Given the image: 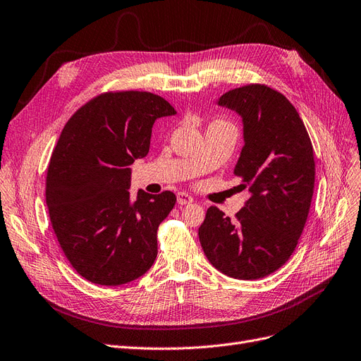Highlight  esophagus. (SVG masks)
Wrapping results in <instances>:
<instances>
[{
    "instance_id": "obj_1",
    "label": "esophagus",
    "mask_w": 361,
    "mask_h": 361,
    "mask_svg": "<svg viewBox=\"0 0 361 361\" xmlns=\"http://www.w3.org/2000/svg\"><path fill=\"white\" fill-rule=\"evenodd\" d=\"M177 202H178V205H189V203L193 202V197L184 192H180L177 195Z\"/></svg>"
}]
</instances>
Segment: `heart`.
<instances>
[{
	"mask_svg": "<svg viewBox=\"0 0 361 361\" xmlns=\"http://www.w3.org/2000/svg\"><path fill=\"white\" fill-rule=\"evenodd\" d=\"M223 122H224V121H223Z\"/></svg>",
	"mask_w": 361,
	"mask_h": 361,
	"instance_id": "b5f03b06",
	"label": "heart"
}]
</instances>
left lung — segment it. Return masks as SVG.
Wrapping results in <instances>:
<instances>
[{
	"instance_id": "obj_1",
	"label": "left lung",
	"mask_w": 361,
	"mask_h": 361,
	"mask_svg": "<svg viewBox=\"0 0 361 361\" xmlns=\"http://www.w3.org/2000/svg\"><path fill=\"white\" fill-rule=\"evenodd\" d=\"M218 104L243 119L245 146L234 176L250 197L236 219L209 207L199 240L216 270L257 280L279 270L301 238L314 192V150L293 104L269 85L230 90Z\"/></svg>"
}]
</instances>
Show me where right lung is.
Masks as SVG:
<instances>
[{"instance_id":"obj_1","label":"right lung","mask_w":361,"mask_h":361,"mask_svg":"<svg viewBox=\"0 0 361 361\" xmlns=\"http://www.w3.org/2000/svg\"><path fill=\"white\" fill-rule=\"evenodd\" d=\"M176 114L153 92L107 91L78 109L59 137L45 200L61 250L91 283H128L158 255V227L177 197L138 190L133 200L128 166L149 153L154 121Z\"/></svg>"}]
</instances>
